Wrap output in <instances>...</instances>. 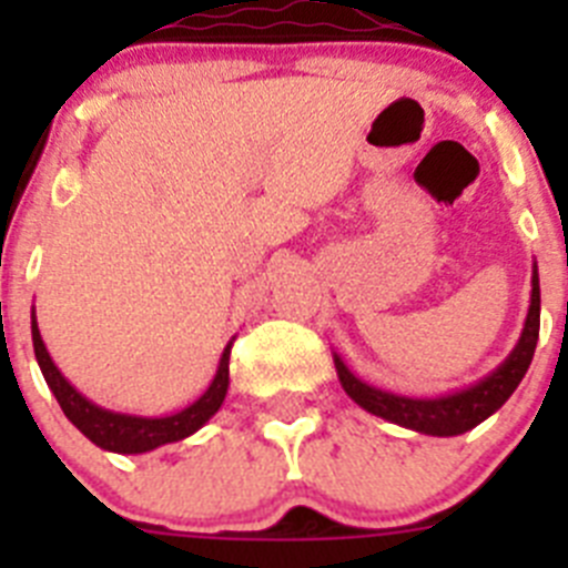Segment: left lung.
I'll list each match as a JSON object with an SVG mask.
<instances>
[{"mask_svg": "<svg viewBox=\"0 0 568 568\" xmlns=\"http://www.w3.org/2000/svg\"><path fill=\"white\" fill-rule=\"evenodd\" d=\"M540 333V278L538 264L531 270V301L529 313L524 321V333H520L518 344L506 355L504 364L498 369H491L486 378L475 381L471 386L455 389V393L438 395V398H409V395H395L378 389V386L366 384L358 375L349 373V366L341 361L338 353H333L335 369H338V381L344 386V393L366 409V413L378 415V418L389 420V424L406 426L413 433L420 435H438V438H453V435H464L469 429L495 415L500 406L509 400V395L518 389L524 381L526 369L531 364L535 346H538Z\"/></svg>", "mask_w": 568, "mask_h": 568, "instance_id": "1", "label": "left lung"}]
</instances>
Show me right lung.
<instances>
[{"label": "right lung", "instance_id": "1", "mask_svg": "<svg viewBox=\"0 0 568 568\" xmlns=\"http://www.w3.org/2000/svg\"><path fill=\"white\" fill-rule=\"evenodd\" d=\"M30 335H33V353H37L39 369H42L44 381H48L50 393L57 395L62 413L68 415L70 424L77 426L84 438L93 440V444L102 446V449H108V453L142 455L150 453V449H159V446L164 444H175V440L190 438V435L199 433V429L222 409L224 395H227L230 346H233V341L224 346L219 369H215V378L210 381V386L204 389L202 398L193 400L190 406H184L182 413L162 415V418H148V415L113 413V409H104V406L84 398L77 386L70 384V381L59 373V366L50 358L48 346H44L42 335H39L37 310H33V321H30Z\"/></svg>", "mask_w": 568, "mask_h": 568}]
</instances>
